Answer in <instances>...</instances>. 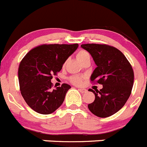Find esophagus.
Masks as SVG:
<instances>
[{"instance_id":"34e87169","label":"esophagus","mask_w":147,"mask_h":147,"mask_svg":"<svg viewBox=\"0 0 147 147\" xmlns=\"http://www.w3.org/2000/svg\"><path fill=\"white\" fill-rule=\"evenodd\" d=\"M78 90H79L80 93H82V94H83V93H86V91H87V90L85 88H78Z\"/></svg>"}]
</instances>
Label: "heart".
I'll list each match as a JSON object with an SVG mask.
<instances>
[{
    "label": "heart",
    "mask_w": 147,
    "mask_h": 147,
    "mask_svg": "<svg viewBox=\"0 0 147 147\" xmlns=\"http://www.w3.org/2000/svg\"><path fill=\"white\" fill-rule=\"evenodd\" d=\"M77 59H78L80 62H83L84 60L86 59L90 58V55L87 51L84 50H80L77 53ZM84 77L83 76H79V75H73L69 78V81L74 85L76 86H80L83 83V80H84Z\"/></svg>",
    "instance_id": "1"
}]
</instances>
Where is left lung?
Wrapping results in <instances>:
<instances>
[{"label": "left lung", "instance_id": "left-lung-1", "mask_svg": "<svg viewBox=\"0 0 147 147\" xmlns=\"http://www.w3.org/2000/svg\"><path fill=\"white\" fill-rule=\"evenodd\" d=\"M81 47L90 53L97 66L90 80L103 86L100 90H89L95 94V100L88 107L97 117H109L118 112L131 96L134 80L132 66L113 46L87 43Z\"/></svg>", "mask_w": 147, "mask_h": 147}]
</instances>
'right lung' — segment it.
Wrapping results in <instances>:
<instances>
[{"label":"right lung","mask_w":147,"mask_h":147,"mask_svg":"<svg viewBox=\"0 0 147 147\" xmlns=\"http://www.w3.org/2000/svg\"><path fill=\"white\" fill-rule=\"evenodd\" d=\"M78 44H42L30 50L20 62L18 78L21 94L31 109L42 115L57 110L71 86L53 89L51 82Z\"/></svg>","instance_id":"add662e5"}]
</instances>
